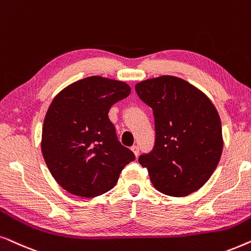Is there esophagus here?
<instances>
[{"label":"esophagus","mask_w":251,"mask_h":251,"mask_svg":"<svg viewBox=\"0 0 251 251\" xmlns=\"http://www.w3.org/2000/svg\"><path fill=\"white\" fill-rule=\"evenodd\" d=\"M131 149H132V151L134 152V155H135V156H138V155H139V152H140V148H139V146H136V145L132 146V147H131Z\"/></svg>","instance_id":"obj_1"}]
</instances>
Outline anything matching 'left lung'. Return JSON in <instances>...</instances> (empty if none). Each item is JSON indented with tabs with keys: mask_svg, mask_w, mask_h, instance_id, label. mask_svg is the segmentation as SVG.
<instances>
[{
	"mask_svg": "<svg viewBox=\"0 0 251 251\" xmlns=\"http://www.w3.org/2000/svg\"><path fill=\"white\" fill-rule=\"evenodd\" d=\"M152 109L155 145L139 157L157 190L181 198L201 188L223 151L222 123L211 101L185 80L171 75L135 86Z\"/></svg>",
	"mask_w": 251,
	"mask_h": 251,
	"instance_id": "left-lung-1",
	"label": "left lung"
}]
</instances>
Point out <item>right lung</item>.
<instances>
[{
	"label": "right lung",
	"instance_id": "right-lung-1",
	"mask_svg": "<svg viewBox=\"0 0 251 251\" xmlns=\"http://www.w3.org/2000/svg\"><path fill=\"white\" fill-rule=\"evenodd\" d=\"M125 82L88 76L53 99L42 128L41 150L58 185L73 195L95 198L115 187L122 170L135 159L109 119V110L127 98Z\"/></svg>",
	"mask_w": 251,
	"mask_h": 251
}]
</instances>
